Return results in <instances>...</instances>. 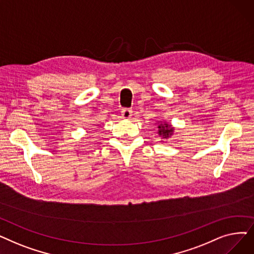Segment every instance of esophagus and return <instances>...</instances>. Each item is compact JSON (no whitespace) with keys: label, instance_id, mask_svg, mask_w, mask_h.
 Here are the masks:
<instances>
[{"label":"esophagus","instance_id":"34e87169","mask_svg":"<svg viewBox=\"0 0 254 254\" xmlns=\"http://www.w3.org/2000/svg\"><path fill=\"white\" fill-rule=\"evenodd\" d=\"M131 114H132V111L129 109H124L122 111V117L125 119H129L131 117Z\"/></svg>","mask_w":254,"mask_h":254}]
</instances>
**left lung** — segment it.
Masks as SVG:
<instances>
[{"mask_svg": "<svg viewBox=\"0 0 254 254\" xmlns=\"http://www.w3.org/2000/svg\"><path fill=\"white\" fill-rule=\"evenodd\" d=\"M155 125H157V135L161 137V142H164L165 140L170 139L173 135H174V131H175V127H173L170 123L168 122H156Z\"/></svg>", "mask_w": 254, "mask_h": 254, "instance_id": "left-lung-1", "label": "left lung"}]
</instances>
